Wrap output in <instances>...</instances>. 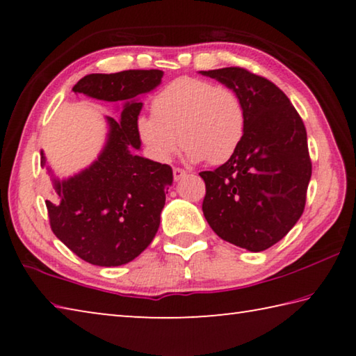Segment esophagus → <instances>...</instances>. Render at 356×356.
I'll list each match as a JSON object with an SVG mask.
<instances>
[{
    "instance_id": "1",
    "label": "esophagus",
    "mask_w": 356,
    "mask_h": 356,
    "mask_svg": "<svg viewBox=\"0 0 356 356\" xmlns=\"http://www.w3.org/2000/svg\"><path fill=\"white\" fill-rule=\"evenodd\" d=\"M172 176H174V180H180L186 176V171L182 170V168H172Z\"/></svg>"
}]
</instances>
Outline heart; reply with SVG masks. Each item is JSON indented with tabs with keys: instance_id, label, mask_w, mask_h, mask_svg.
<instances>
[{
	"instance_id": "b5f03b06",
	"label": "heart",
	"mask_w": 356,
	"mask_h": 356,
	"mask_svg": "<svg viewBox=\"0 0 356 356\" xmlns=\"http://www.w3.org/2000/svg\"><path fill=\"white\" fill-rule=\"evenodd\" d=\"M150 113L152 118L136 120V131L150 156L159 161L170 160L182 144L191 161L225 163L245 135L238 95L202 78L172 80L150 102Z\"/></svg>"
}]
</instances>
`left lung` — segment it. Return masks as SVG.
Listing matches in <instances>:
<instances>
[{
    "instance_id": "obj_1",
    "label": "left lung",
    "mask_w": 356,
    "mask_h": 356,
    "mask_svg": "<svg viewBox=\"0 0 356 356\" xmlns=\"http://www.w3.org/2000/svg\"><path fill=\"white\" fill-rule=\"evenodd\" d=\"M238 95L245 135L231 159L202 171V212L216 236L252 252L270 248L300 220L312 172L300 114L270 80L242 67L201 70Z\"/></svg>"
}]
</instances>
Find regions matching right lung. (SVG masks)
<instances>
[{"label": "right lung", "instance_id": "add662e5", "mask_svg": "<svg viewBox=\"0 0 356 356\" xmlns=\"http://www.w3.org/2000/svg\"><path fill=\"white\" fill-rule=\"evenodd\" d=\"M161 78L163 72L154 69L91 74L72 89L99 100L125 102L119 122L106 118L110 131L99 159L74 177H53L55 197L45 202L53 234L92 265L118 267L134 261L159 231L172 170L134 150L141 147L136 120L143 104L136 99L159 86ZM40 165L45 166L44 152Z\"/></svg>", "mask_w": 356, "mask_h": 356}]
</instances>
